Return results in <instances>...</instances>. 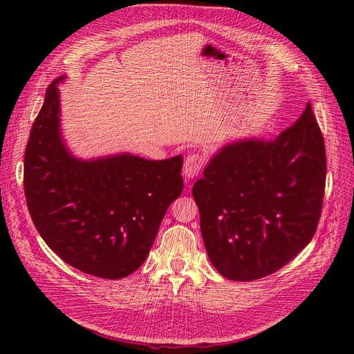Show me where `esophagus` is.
I'll use <instances>...</instances> for the list:
<instances>
[{"mask_svg":"<svg viewBox=\"0 0 354 354\" xmlns=\"http://www.w3.org/2000/svg\"><path fill=\"white\" fill-rule=\"evenodd\" d=\"M205 165V158L199 153H192L186 158L185 167H183V174L186 178H195L201 169Z\"/></svg>","mask_w":354,"mask_h":354,"instance_id":"34e87169","label":"esophagus"}]
</instances>
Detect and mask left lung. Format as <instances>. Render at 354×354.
I'll return each mask as SVG.
<instances>
[{"label":"left lung","instance_id":"obj_1","mask_svg":"<svg viewBox=\"0 0 354 354\" xmlns=\"http://www.w3.org/2000/svg\"><path fill=\"white\" fill-rule=\"evenodd\" d=\"M325 180V142L310 103L274 140L223 146L192 189L212 266L250 282L288 264L316 233Z\"/></svg>","mask_w":354,"mask_h":354}]
</instances>
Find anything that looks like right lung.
I'll use <instances>...</instances> for the list:
<instances>
[{
	"mask_svg": "<svg viewBox=\"0 0 354 354\" xmlns=\"http://www.w3.org/2000/svg\"><path fill=\"white\" fill-rule=\"evenodd\" d=\"M65 78L48 85L29 134L28 209L41 238L63 261L87 274L121 279L145 263L168 207L181 195L183 158L72 156L60 133L57 84Z\"/></svg>",
	"mask_w": 354,
	"mask_h": 354,
	"instance_id": "right-lung-1",
	"label": "right lung"
}]
</instances>
